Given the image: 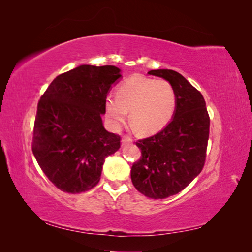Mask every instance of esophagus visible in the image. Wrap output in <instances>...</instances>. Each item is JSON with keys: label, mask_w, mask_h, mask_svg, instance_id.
Here are the masks:
<instances>
[{"label": "esophagus", "mask_w": 252, "mask_h": 252, "mask_svg": "<svg viewBox=\"0 0 252 252\" xmlns=\"http://www.w3.org/2000/svg\"><path fill=\"white\" fill-rule=\"evenodd\" d=\"M132 142V138H130L129 135H123L121 139V143L122 144H126V143H131Z\"/></svg>", "instance_id": "esophagus-1"}]
</instances>
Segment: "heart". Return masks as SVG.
Masks as SVG:
<instances>
[{"label":"heart","instance_id":"heart-1","mask_svg":"<svg viewBox=\"0 0 252 252\" xmlns=\"http://www.w3.org/2000/svg\"><path fill=\"white\" fill-rule=\"evenodd\" d=\"M176 104V91L169 81L136 75L119 85L117 96L106 97L104 108L106 120L114 129L126 121L130 111L135 130L150 134L168 125Z\"/></svg>","mask_w":252,"mask_h":252}]
</instances>
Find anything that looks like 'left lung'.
Segmentation results:
<instances>
[{
  "label": "left lung",
  "mask_w": 252,
  "mask_h": 252,
  "mask_svg": "<svg viewBox=\"0 0 252 252\" xmlns=\"http://www.w3.org/2000/svg\"><path fill=\"white\" fill-rule=\"evenodd\" d=\"M149 74L169 81L177 95L171 122L157 134L136 141L141 157L131 168L135 189L151 199H165L182 191L202 171L207 156L210 118L203 96L173 70Z\"/></svg>",
  "instance_id": "8db88e82"
}]
</instances>
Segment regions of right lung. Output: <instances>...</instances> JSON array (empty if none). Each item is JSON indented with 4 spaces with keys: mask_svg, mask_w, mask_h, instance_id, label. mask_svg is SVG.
<instances>
[{
    "mask_svg": "<svg viewBox=\"0 0 252 252\" xmlns=\"http://www.w3.org/2000/svg\"><path fill=\"white\" fill-rule=\"evenodd\" d=\"M120 69L83 64L58 75L37 103L32 151L49 180L63 192L81 193L100 181L105 158L120 135L102 123L108 92Z\"/></svg>",
    "mask_w": 252,
    "mask_h": 252,
    "instance_id": "1",
    "label": "right lung"
}]
</instances>
